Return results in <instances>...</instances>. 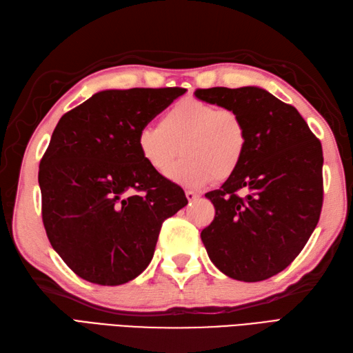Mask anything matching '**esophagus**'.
Segmentation results:
<instances>
[{
	"label": "esophagus",
	"instance_id": "1",
	"mask_svg": "<svg viewBox=\"0 0 353 353\" xmlns=\"http://www.w3.org/2000/svg\"><path fill=\"white\" fill-rule=\"evenodd\" d=\"M185 197H187V201H188V202H194L196 199H199L201 194H199V193H196V192L188 190V192H185Z\"/></svg>",
	"mask_w": 353,
	"mask_h": 353
}]
</instances>
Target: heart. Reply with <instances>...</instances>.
Returning <instances> with one entry per match:
<instances>
[{
  "instance_id": "1",
  "label": "heart",
  "mask_w": 353,
  "mask_h": 353,
  "mask_svg": "<svg viewBox=\"0 0 353 353\" xmlns=\"http://www.w3.org/2000/svg\"><path fill=\"white\" fill-rule=\"evenodd\" d=\"M136 143L143 161L160 175H166L184 153L169 178L185 188H201L230 178L241 168L250 136L236 109L183 99L161 115L159 125L142 127Z\"/></svg>"
}]
</instances>
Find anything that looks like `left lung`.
<instances>
[{"instance_id": "obj_1", "label": "left lung", "mask_w": 353, "mask_h": 353, "mask_svg": "<svg viewBox=\"0 0 353 353\" xmlns=\"http://www.w3.org/2000/svg\"><path fill=\"white\" fill-rule=\"evenodd\" d=\"M194 96L244 117L247 157L219 190L201 238L228 277L262 281L294 262L319 221L323 202L321 141L290 105L257 87L196 90Z\"/></svg>"}]
</instances>
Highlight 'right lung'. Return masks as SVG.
Masks as SVG:
<instances>
[{"label":"right lung","instance_id":"obj_1","mask_svg":"<svg viewBox=\"0 0 353 353\" xmlns=\"http://www.w3.org/2000/svg\"><path fill=\"white\" fill-rule=\"evenodd\" d=\"M184 88L106 90L59 119L40 161L41 217L50 245L81 279L118 286L150 265L161 223L187 205L154 172L137 133Z\"/></svg>","mask_w":353,"mask_h":353}]
</instances>
